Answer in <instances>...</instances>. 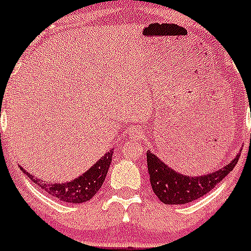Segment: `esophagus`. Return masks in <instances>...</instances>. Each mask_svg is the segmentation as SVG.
Instances as JSON below:
<instances>
[{
  "label": "esophagus",
  "mask_w": 251,
  "mask_h": 251,
  "mask_svg": "<svg viewBox=\"0 0 251 251\" xmlns=\"http://www.w3.org/2000/svg\"><path fill=\"white\" fill-rule=\"evenodd\" d=\"M128 135H130L131 140H141L144 137V131L140 127H135L132 130H130Z\"/></svg>",
  "instance_id": "obj_1"
}]
</instances>
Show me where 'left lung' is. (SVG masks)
Wrapping results in <instances>:
<instances>
[{"label":"left lung","instance_id":"1","mask_svg":"<svg viewBox=\"0 0 251 251\" xmlns=\"http://www.w3.org/2000/svg\"><path fill=\"white\" fill-rule=\"evenodd\" d=\"M238 153L230 163L208 175L187 176L166 165L156 154L147 152V170L152 189L165 204H187L209 193L238 163Z\"/></svg>","mask_w":251,"mask_h":251}]
</instances>
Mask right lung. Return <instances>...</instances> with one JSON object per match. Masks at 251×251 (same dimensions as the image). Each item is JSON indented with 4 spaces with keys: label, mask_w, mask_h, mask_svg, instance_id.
<instances>
[{
    "label": "right lung",
    "mask_w": 251,
    "mask_h": 251,
    "mask_svg": "<svg viewBox=\"0 0 251 251\" xmlns=\"http://www.w3.org/2000/svg\"><path fill=\"white\" fill-rule=\"evenodd\" d=\"M112 153H114V149L107 151L86 172L79 176L78 178L63 182V183H58V182L57 183H47V181L37 178L30 173H28L22 166H20V168L25 176H28V178L34 182L44 193L55 197L60 202L80 204V203L90 201L98 193V191L101 188L105 177H106L107 170L110 167V163H111Z\"/></svg>",
    "instance_id": "add662e5"
}]
</instances>
